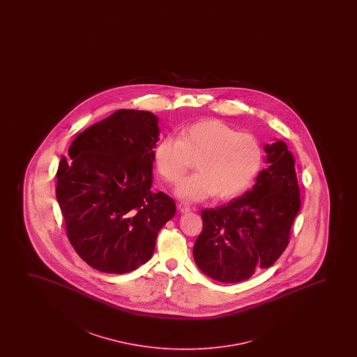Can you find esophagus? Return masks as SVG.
I'll list each match as a JSON object with an SVG mask.
<instances>
[{"label": "esophagus", "mask_w": 357, "mask_h": 357, "mask_svg": "<svg viewBox=\"0 0 357 357\" xmlns=\"http://www.w3.org/2000/svg\"><path fill=\"white\" fill-rule=\"evenodd\" d=\"M178 210L181 211V213H186V212H189L191 208L190 206L186 205L184 202H181V204H178Z\"/></svg>", "instance_id": "34e87169"}]
</instances>
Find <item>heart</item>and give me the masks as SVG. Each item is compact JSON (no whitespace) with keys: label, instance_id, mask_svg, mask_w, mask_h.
I'll return each instance as SVG.
<instances>
[{"label":"heart","instance_id":"heart-1","mask_svg":"<svg viewBox=\"0 0 357 357\" xmlns=\"http://www.w3.org/2000/svg\"><path fill=\"white\" fill-rule=\"evenodd\" d=\"M264 151L251 132H236L217 119H206L181 129L176 139L162 137L153 149L158 174L176 184L192 161L197 173L176 188L181 200L202 201L215 195L230 200L244 194L262 166Z\"/></svg>","mask_w":357,"mask_h":357}]
</instances>
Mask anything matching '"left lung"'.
Masks as SVG:
<instances>
[{"instance_id": "8db88e82", "label": "left lung", "mask_w": 357, "mask_h": 357, "mask_svg": "<svg viewBox=\"0 0 357 357\" xmlns=\"http://www.w3.org/2000/svg\"><path fill=\"white\" fill-rule=\"evenodd\" d=\"M267 167L254 188L227 205L202 211L194 245L197 267L222 283H238L268 268L288 246L301 200L295 160L282 140L264 146Z\"/></svg>"}]
</instances>
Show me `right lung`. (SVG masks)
Wrapping results in <instances>:
<instances>
[{
	"label": "right lung",
	"instance_id": "right-lung-1",
	"mask_svg": "<svg viewBox=\"0 0 357 357\" xmlns=\"http://www.w3.org/2000/svg\"><path fill=\"white\" fill-rule=\"evenodd\" d=\"M158 118L119 109L80 132L62 157L56 197L77 254L105 273H127L151 259L158 231L176 215L152 192Z\"/></svg>",
	"mask_w": 357,
	"mask_h": 357
}]
</instances>
